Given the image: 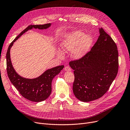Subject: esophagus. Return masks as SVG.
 I'll use <instances>...</instances> for the list:
<instances>
[{
	"label": "esophagus",
	"mask_w": 130,
	"mask_h": 130,
	"mask_svg": "<svg viewBox=\"0 0 130 130\" xmlns=\"http://www.w3.org/2000/svg\"><path fill=\"white\" fill-rule=\"evenodd\" d=\"M64 70L65 71H71V69L70 68V67H69V66H67L65 67Z\"/></svg>",
	"instance_id": "1"
}]
</instances>
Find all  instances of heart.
I'll list each match as a JSON object with an SVG mask.
<instances>
[{
    "label": "heart",
    "instance_id": "obj_1",
    "mask_svg": "<svg viewBox=\"0 0 130 130\" xmlns=\"http://www.w3.org/2000/svg\"><path fill=\"white\" fill-rule=\"evenodd\" d=\"M93 37L90 35H85L80 30L74 31L65 36L61 41L60 46L65 52H72V57L74 59H79L83 58L89 51L93 43ZM57 56L60 58L64 57V53L57 50Z\"/></svg>",
    "mask_w": 130,
    "mask_h": 130
}]
</instances>
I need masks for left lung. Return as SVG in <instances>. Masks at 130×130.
Masks as SVG:
<instances>
[{"label":"left lung","instance_id":"left-lung-1","mask_svg":"<svg viewBox=\"0 0 130 130\" xmlns=\"http://www.w3.org/2000/svg\"><path fill=\"white\" fill-rule=\"evenodd\" d=\"M91 51L69 64L74 70L73 90L75 97L87 102L101 98L108 91L117 75L119 55L117 45L104 30Z\"/></svg>","mask_w":130,"mask_h":130}]
</instances>
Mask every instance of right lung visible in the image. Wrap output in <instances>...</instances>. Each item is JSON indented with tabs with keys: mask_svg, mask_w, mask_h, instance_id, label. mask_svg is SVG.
Here are the masks:
<instances>
[{
	"mask_svg": "<svg viewBox=\"0 0 130 130\" xmlns=\"http://www.w3.org/2000/svg\"><path fill=\"white\" fill-rule=\"evenodd\" d=\"M51 25L49 23L28 26L10 43L6 54L7 72L11 83L24 98L30 101L42 102L50 96L52 92V80L63 69L64 66L60 65L47 70L41 75L35 78H24L18 75L13 69L10 59V49L13 43L26 31L32 28L46 29L51 27Z\"/></svg>",
	"mask_w": 130,
	"mask_h": 130,
	"instance_id": "add662e5",
	"label": "right lung"
}]
</instances>
